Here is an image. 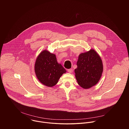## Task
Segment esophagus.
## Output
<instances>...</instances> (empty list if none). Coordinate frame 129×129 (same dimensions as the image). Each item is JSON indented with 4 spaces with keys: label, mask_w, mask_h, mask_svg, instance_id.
Instances as JSON below:
<instances>
[{
    "label": "esophagus",
    "mask_w": 129,
    "mask_h": 129,
    "mask_svg": "<svg viewBox=\"0 0 129 129\" xmlns=\"http://www.w3.org/2000/svg\"><path fill=\"white\" fill-rule=\"evenodd\" d=\"M68 72L70 73H72L73 72V69H69L68 70Z\"/></svg>",
    "instance_id": "esophagus-1"
}]
</instances>
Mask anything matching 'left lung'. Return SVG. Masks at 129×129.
Segmentation results:
<instances>
[{
    "label": "left lung",
    "mask_w": 129,
    "mask_h": 129,
    "mask_svg": "<svg viewBox=\"0 0 129 129\" xmlns=\"http://www.w3.org/2000/svg\"><path fill=\"white\" fill-rule=\"evenodd\" d=\"M76 65L75 76L82 88H90L99 82L103 71V65L100 55L94 49L80 54Z\"/></svg>",
    "instance_id": "8db88e82"
}]
</instances>
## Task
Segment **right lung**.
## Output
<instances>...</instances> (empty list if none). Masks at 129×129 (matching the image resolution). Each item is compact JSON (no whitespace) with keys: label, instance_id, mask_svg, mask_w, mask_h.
<instances>
[{"label":"right lung","instance_id":"add662e5","mask_svg":"<svg viewBox=\"0 0 129 129\" xmlns=\"http://www.w3.org/2000/svg\"><path fill=\"white\" fill-rule=\"evenodd\" d=\"M35 73L38 80L43 85L53 87L61 76L67 72L57 61L56 55L44 50L37 56L35 63Z\"/></svg>","mask_w":129,"mask_h":129}]
</instances>
